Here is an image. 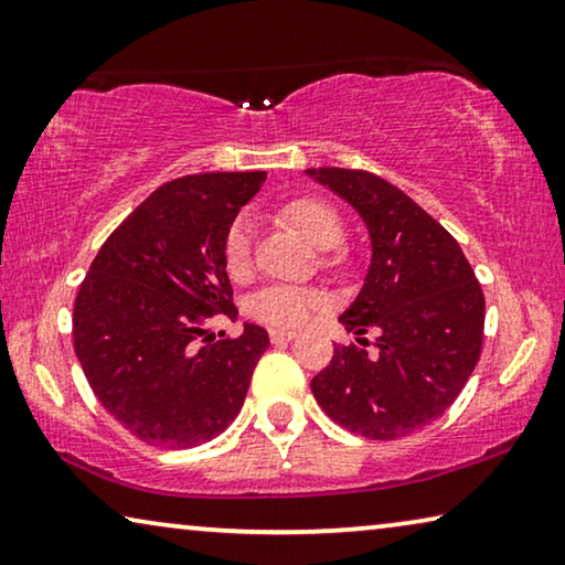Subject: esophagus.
Here are the masks:
<instances>
[{
    "instance_id": "esophagus-1",
    "label": "esophagus",
    "mask_w": 565,
    "mask_h": 565,
    "mask_svg": "<svg viewBox=\"0 0 565 565\" xmlns=\"http://www.w3.org/2000/svg\"><path fill=\"white\" fill-rule=\"evenodd\" d=\"M298 333L290 331V329H269V341L273 343H282V341H292Z\"/></svg>"
}]
</instances>
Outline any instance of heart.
Here are the masks:
<instances>
[{"label": "heart", "instance_id": "b5f03b06", "mask_svg": "<svg viewBox=\"0 0 565 565\" xmlns=\"http://www.w3.org/2000/svg\"><path fill=\"white\" fill-rule=\"evenodd\" d=\"M280 216L298 226L316 247L326 249V263L337 265L343 252L333 247L343 234V218L333 203L321 195H296L280 206ZM224 267L232 280H247L252 273V222L247 216H236L224 234ZM326 306L321 290L310 285H267L249 298V313L267 326L298 329L308 323L316 310Z\"/></svg>", "mask_w": 565, "mask_h": 565}]
</instances>
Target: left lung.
<instances>
[{
  "label": "left lung",
  "instance_id": "obj_1",
  "mask_svg": "<svg viewBox=\"0 0 565 565\" xmlns=\"http://www.w3.org/2000/svg\"><path fill=\"white\" fill-rule=\"evenodd\" d=\"M306 173L356 209L372 263L339 321L356 343L337 347L310 390L333 423L392 440L440 418L481 354L484 292L459 242L411 195L366 170ZM377 330L372 355L361 337Z\"/></svg>",
  "mask_w": 565,
  "mask_h": 565
}]
</instances>
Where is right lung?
Masks as SVG:
<instances>
[{"mask_svg": "<svg viewBox=\"0 0 565 565\" xmlns=\"http://www.w3.org/2000/svg\"><path fill=\"white\" fill-rule=\"evenodd\" d=\"M267 173H199L160 185L114 228L73 306V347L94 395L150 446L193 448L242 411L269 347L263 326L214 339L236 318L224 234Z\"/></svg>", "mask_w": 565, "mask_h": 565, "instance_id": "add662e5", "label": "right lung"}]
</instances>
